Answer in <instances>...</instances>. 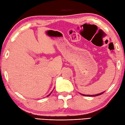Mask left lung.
Returning a JSON list of instances; mask_svg holds the SVG:
<instances>
[{"instance_id":"obj_1","label":"left lung","mask_w":125,"mask_h":125,"mask_svg":"<svg viewBox=\"0 0 125 125\" xmlns=\"http://www.w3.org/2000/svg\"><path fill=\"white\" fill-rule=\"evenodd\" d=\"M104 92H102V93H99V94H97L95 95H85V94H81V95H84V96H89V97H95V96H97V95H100L101 94H103Z\"/></svg>"}]
</instances>
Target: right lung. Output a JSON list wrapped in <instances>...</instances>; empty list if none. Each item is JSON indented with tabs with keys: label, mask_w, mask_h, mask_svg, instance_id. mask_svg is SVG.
<instances>
[{
	"label": "right lung",
	"mask_w": 125,
	"mask_h": 125,
	"mask_svg": "<svg viewBox=\"0 0 125 125\" xmlns=\"http://www.w3.org/2000/svg\"><path fill=\"white\" fill-rule=\"evenodd\" d=\"M52 92H51V93L50 94H49L48 95V96H47V97H48V96H49V95H50V94H51V93H52Z\"/></svg>",
	"instance_id": "1"
}]
</instances>
